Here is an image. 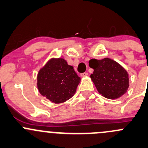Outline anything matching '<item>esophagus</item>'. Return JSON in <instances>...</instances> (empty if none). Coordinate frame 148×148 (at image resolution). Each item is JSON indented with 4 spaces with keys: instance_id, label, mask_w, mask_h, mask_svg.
<instances>
[{
    "instance_id": "34e87169",
    "label": "esophagus",
    "mask_w": 148,
    "mask_h": 148,
    "mask_svg": "<svg viewBox=\"0 0 148 148\" xmlns=\"http://www.w3.org/2000/svg\"><path fill=\"white\" fill-rule=\"evenodd\" d=\"M88 75V73L87 72H85V73H83L80 74V76H81V77H85V76H87Z\"/></svg>"
}]
</instances>
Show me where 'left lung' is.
Here are the masks:
<instances>
[{
	"label": "left lung",
	"instance_id": "8db88e82",
	"mask_svg": "<svg viewBox=\"0 0 148 148\" xmlns=\"http://www.w3.org/2000/svg\"><path fill=\"white\" fill-rule=\"evenodd\" d=\"M89 66L93 68L90 78L99 93L109 99L121 97L129 87V75L116 61L109 58L91 59Z\"/></svg>",
	"mask_w": 148,
	"mask_h": 148
}]
</instances>
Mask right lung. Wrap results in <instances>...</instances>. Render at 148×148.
I'll use <instances>...</instances> for the list:
<instances>
[{
	"instance_id": "1",
	"label": "right lung",
	"mask_w": 148,
	"mask_h": 148,
	"mask_svg": "<svg viewBox=\"0 0 148 148\" xmlns=\"http://www.w3.org/2000/svg\"><path fill=\"white\" fill-rule=\"evenodd\" d=\"M80 77L73 67L62 58L51 59L39 71L37 75L39 91L55 103L65 102L75 93Z\"/></svg>"
}]
</instances>
